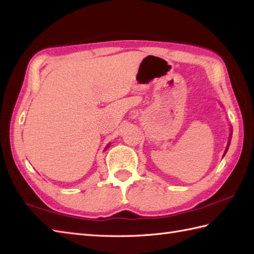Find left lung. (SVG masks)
I'll use <instances>...</instances> for the list:
<instances>
[{
	"label": "left lung",
	"instance_id": "1",
	"mask_svg": "<svg viewBox=\"0 0 254 254\" xmlns=\"http://www.w3.org/2000/svg\"><path fill=\"white\" fill-rule=\"evenodd\" d=\"M231 136H232V133L230 132V139H229V141H228V146H227V148H226V150H225V153H224V157H225V154H226V152H227V150H228V148H229V144H230V141H231Z\"/></svg>",
	"mask_w": 254,
	"mask_h": 254
}]
</instances>
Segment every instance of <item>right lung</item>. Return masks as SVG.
<instances>
[{"label": "right lung", "instance_id": "add662e5", "mask_svg": "<svg viewBox=\"0 0 254 254\" xmlns=\"http://www.w3.org/2000/svg\"><path fill=\"white\" fill-rule=\"evenodd\" d=\"M107 147H108V146H107Z\"/></svg>", "mask_w": 254, "mask_h": 254}]
</instances>
